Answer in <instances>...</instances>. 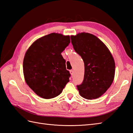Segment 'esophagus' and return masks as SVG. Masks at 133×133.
<instances>
[{
  "label": "esophagus",
  "instance_id": "1",
  "mask_svg": "<svg viewBox=\"0 0 133 133\" xmlns=\"http://www.w3.org/2000/svg\"><path fill=\"white\" fill-rule=\"evenodd\" d=\"M70 74H71V75L72 76L73 74H74V71H73V70H71L70 71Z\"/></svg>",
  "mask_w": 133,
  "mask_h": 133
}]
</instances>
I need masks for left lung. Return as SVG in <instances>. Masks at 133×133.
Instances as JSON below:
<instances>
[{
	"label": "left lung",
	"instance_id": "obj_1",
	"mask_svg": "<svg viewBox=\"0 0 133 133\" xmlns=\"http://www.w3.org/2000/svg\"><path fill=\"white\" fill-rule=\"evenodd\" d=\"M75 51L84 63V79L77 85L80 95L86 99L100 97L113 83L115 63L110 51L97 37L88 33L71 36Z\"/></svg>",
	"mask_w": 133,
	"mask_h": 133
}]
</instances>
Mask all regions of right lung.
Segmentation results:
<instances>
[{
	"label": "right lung",
	"instance_id": "right-lung-1",
	"mask_svg": "<svg viewBox=\"0 0 133 133\" xmlns=\"http://www.w3.org/2000/svg\"><path fill=\"white\" fill-rule=\"evenodd\" d=\"M70 43L69 36L52 33L36 40L24 58L23 72L29 87L46 99L57 97L69 82L62 52Z\"/></svg>",
	"mask_w": 133,
	"mask_h": 133
}]
</instances>
